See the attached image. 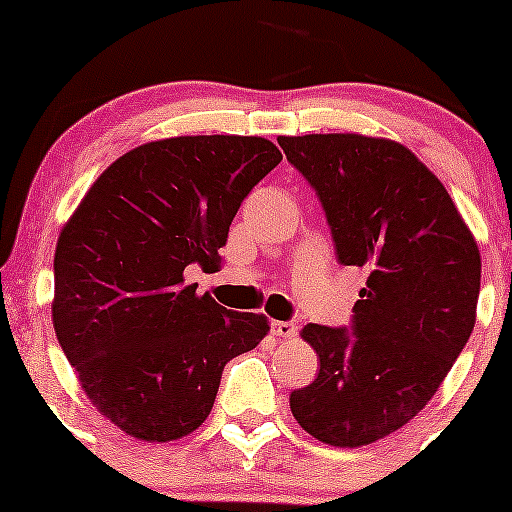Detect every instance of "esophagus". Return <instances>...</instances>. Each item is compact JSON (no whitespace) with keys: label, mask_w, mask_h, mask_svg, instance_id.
<instances>
[{"label":"esophagus","mask_w":512,"mask_h":512,"mask_svg":"<svg viewBox=\"0 0 512 512\" xmlns=\"http://www.w3.org/2000/svg\"><path fill=\"white\" fill-rule=\"evenodd\" d=\"M272 334L280 339H294L297 337V324L294 322H272Z\"/></svg>","instance_id":"34e87169"}]
</instances>
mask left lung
Here are the masks:
<instances>
[{
    "instance_id": "obj_1",
    "label": "left lung",
    "mask_w": 512,
    "mask_h": 512,
    "mask_svg": "<svg viewBox=\"0 0 512 512\" xmlns=\"http://www.w3.org/2000/svg\"><path fill=\"white\" fill-rule=\"evenodd\" d=\"M317 190L342 265L369 272L354 334L307 324L319 374L289 394L317 441L359 448L399 431L451 371L476 324L480 250L441 180L391 138L280 136Z\"/></svg>"
}]
</instances>
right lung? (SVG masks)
<instances>
[{"instance_id":"add662e5","label":"right lung","mask_w":512,"mask_h":512,"mask_svg":"<svg viewBox=\"0 0 512 512\" xmlns=\"http://www.w3.org/2000/svg\"><path fill=\"white\" fill-rule=\"evenodd\" d=\"M282 160L260 136H175L113 160L61 227L51 322L81 389L138 441L203 426L225 364L270 332L227 312L185 267L220 265L245 195Z\"/></svg>"}]
</instances>
